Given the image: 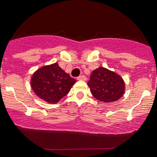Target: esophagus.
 Returning a JSON list of instances; mask_svg holds the SVG:
<instances>
[{"label": "esophagus", "mask_w": 157, "mask_h": 157, "mask_svg": "<svg viewBox=\"0 0 157 157\" xmlns=\"http://www.w3.org/2000/svg\"><path fill=\"white\" fill-rule=\"evenodd\" d=\"M77 80H82V81H86V77L84 75H81V76H79L77 77Z\"/></svg>", "instance_id": "esophagus-1"}]
</instances>
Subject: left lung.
I'll return each mask as SVG.
<instances>
[{"label": "left lung", "instance_id": "1", "mask_svg": "<svg viewBox=\"0 0 157 157\" xmlns=\"http://www.w3.org/2000/svg\"><path fill=\"white\" fill-rule=\"evenodd\" d=\"M91 94L105 102L118 100L125 92V82L120 75L103 67L94 70L88 82Z\"/></svg>", "mask_w": 157, "mask_h": 157}]
</instances>
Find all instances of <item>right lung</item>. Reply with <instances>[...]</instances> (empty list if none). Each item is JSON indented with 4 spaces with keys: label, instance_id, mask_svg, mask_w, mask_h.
<instances>
[{
    "label": "right lung",
    "instance_id": "obj_1",
    "mask_svg": "<svg viewBox=\"0 0 157 157\" xmlns=\"http://www.w3.org/2000/svg\"><path fill=\"white\" fill-rule=\"evenodd\" d=\"M76 82L57 63L37 69L32 75L31 86L40 98L49 103H57L66 96Z\"/></svg>",
    "mask_w": 157,
    "mask_h": 157
}]
</instances>
